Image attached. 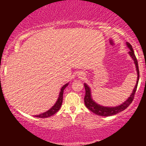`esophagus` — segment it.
Returning a JSON list of instances; mask_svg holds the SVG:
<instances>
[{
    "label": "esophagus",
    "instance_id": "obj_1",
    "mask_svg": "<svg viewBox=\"0 0 146 146\" xmlns=\"http://www.w3.org/2000/svg\"><path fill=\"white\" fill-rule=\"evenodd\" d=\"M84 76H85V75H84V73H81V75H80V78H83L84 77Z\"/></svg>",
    "mask_w": 146,
    "mask_h": 146
}]
</instances>
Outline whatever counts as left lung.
Returning a JSON list of instances; mask_svg holds the SVG:
<instances>
[{
    "instance_id": "obj_1",
    "label": "left lung",
    "mask_w": 146,
    "mask_h": 146,
    "mask_svg": "<svg viewBox=\"0 0 146 146\" xmlns=\"http://www.w3.org/2000/svg\"><path fill=\"white\" fill-rule=\"evenodd\" d=\"M126 45H127V46L129 47V49H130L129 54V55L131 56V58H133V61H134L137 70V75H138V78H137L136 84V85H135L134 89H133V92H132L130 97H129L123 104H120V105L117 106V107H103V106L100 105V104H97L95 101H93V100L91 98L90 89L89 87L88 86V85H86L85 83L84 84V86H85V98H84V102H85V106H86V107L88 110H90L92 112L95 113L97 115L102 116V117H109V116H112L114 115V114H118V113L123 111L124 110H126V109L131 104V102L133 100L135 93H136V91L137 90V86H138V80H139V69H138V61H137L136 57V56H135L134 51H133V48H132V46L131 45L129 42H126Z\"/></svg>"
}]
</instances>
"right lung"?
<instances>
[{
    "label": "right lung",
    "mask_w": 146,
    "mask_h": 146,
    "mask_svg": "<svg viewBox=\"0 0 146 146\" xmlns=\"http://www.w3.org/2000/svg\"><path fill=\"white\" fill-rule=\"evenodd\" d=\"M68 83L64 85V86L62 87L61 90V92H60L59 94V97L58 98V100L56 101V102L55 103L54 106L50 109L49 110H48L47 111H46L44 113H42V114H39V115H35V117H39V118H47V117H49L51 116L54 115V114L57 112V111L59 110L60 107H61V104H62V102H63V94H64V90L65 88L68 86Z\"/></svg>",
    "instance_id": "right-lung-1"
}]
</instances>
